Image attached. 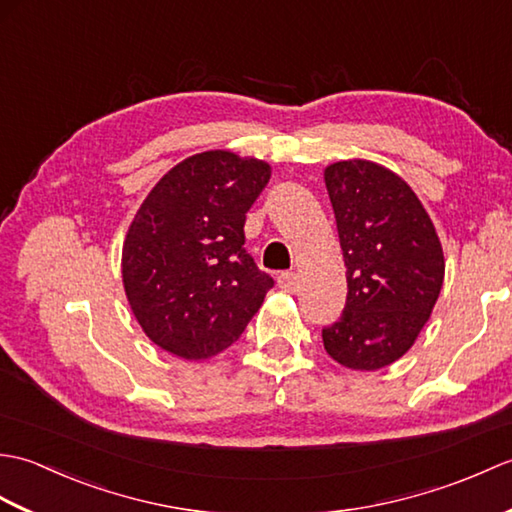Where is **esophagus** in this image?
I'll return each instance as SVG.
<instances>
[{
	"mask_svg": "<svg viewBox=\"0 0 512 512\" xmlns=\"http://www.w3.org/2000/svg\"><path fill=\"white\" fill-rule=\"evenodd\" d=\"M277 284L284 292H297L299 290V275L297 273H281L277 277Z\"/></svg>",
	"mask_w": 512,
	"mask_h": 512,
	"instance_id": "obj_1",
	"label": "esophagus"
}]
</instances>
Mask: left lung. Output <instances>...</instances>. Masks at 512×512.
I'll return each instance as SVG.
<instances>
[{
    "label": "left lung",
    "mask_w": 512,
    "mask_h": 512,
    "mask_svg": "<svg viewBox=\"0 0 512 512\" xmlns=\"http://www.w3.org/2000/svg\"><path fill=\"white\" fill-rule=\"evenodd\" d=\"M325 187L345 259L347 301L323 328L336 363L376 372L416 343L440 297L442 244L418 195L398 173L372 160L325 167Z\"/></svg>",
    "instance_id": "1"
}]
</instances>
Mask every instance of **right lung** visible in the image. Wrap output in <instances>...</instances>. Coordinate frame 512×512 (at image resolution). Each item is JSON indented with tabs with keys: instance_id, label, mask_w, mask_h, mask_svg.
Returning a JSON list of instances; mask_svg holds the SVG:
<instances>
[{
	"instance_id": "obj_1",
	"label": "right lung",
	"mask_w": 512,
	"mask_h": 512,
	"mask_svg": "<svg viewBox=\"0 0 512 512\" xmlns=\"http://www.w3.org/2000/svg\"><path fill=\"white\" fill-rule=\"evenodd\" d=\"M270 165L226 149L178 162L149 191L123 244V286L162 350L204 361L231 347L275 286L244 248L246 211Z\"/></svg>"
}]
</instances>
